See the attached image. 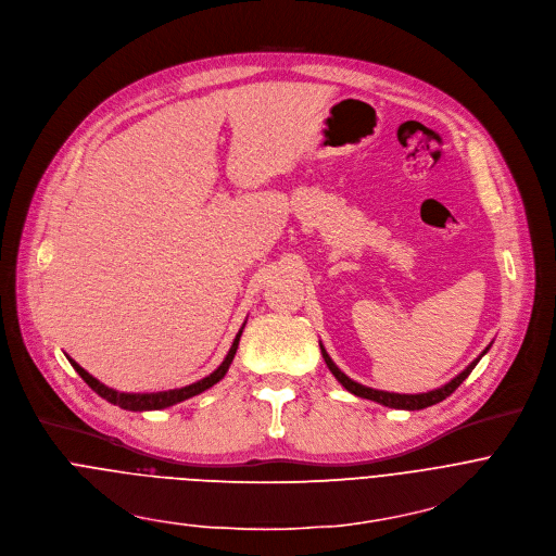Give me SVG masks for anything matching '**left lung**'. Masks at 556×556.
I'll list each match as a JSON object with an SVG mask.
<instances>
[{
  "mask_svg": "<svg viewBox=\"0 0 556 556\" xmlns=\"http://www.w3.org/2000/svg\"><path fill=\"white\" fill-rule=\"evenodd\" d=\"M488 349H490V344L485 346V351L477 357V359H472L464 371L459 374V376H455L451 382H446L444 387H440V389H433V391H428V393H415V395H408V393H389V391H378V389H371V387H364V384H359V382H355V380H351L349 376H344L340 368L336 366V362L329 357V353H327V349L323 346V342H320V351H323V357H325V362H327V366H329V371L336 376V380L349 391V393H353V395H357V397H364V400H374V402H378V404H382V406H389V408H402V410H421V408H426V406H433V404H438V402H442V400H446L470 374H472V368L477 366V362L488 353Z\"/></svg>",
  "mask_w": 556,
  "mask_h": 556,
  "instance_id": "obj_1",
  "label": "left lung"
}]
</instances>
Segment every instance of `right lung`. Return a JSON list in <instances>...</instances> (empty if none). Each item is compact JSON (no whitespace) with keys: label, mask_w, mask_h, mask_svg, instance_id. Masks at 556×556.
Wrapping results in <instances>:
<instances>
[{"label":"right lung","mask_w":556,"mask_h":556,"mask_svg":"<svg viewBox=\"0 0 556 556\" xmlns=\"http://www.w3.org/2000/svg\"><path fill=\"white\" fill-rule=\"evenodd\" d=\"M242 329H244V325H242L240 331L236 333V338H233V342H231V346H229L225 359L220 362V366L216 368V371H212L207 378H203V380H199V382H194V384L180 387V389H169V391H159V393H121V391H114V389L101 384L97 378H92V376L86 371V368H81L73 357H68V355H66V357H68V362L73 364L75 371L81 376V380H84L97 395H101L103 400H108L110 404L121 406V408H126V410H161V408L174 406V404H178V402L190 400V397H194V395H199V393L212 389L214 384H218V382L225 378L227 368H229V364H231V359H233V355H236V349H238Z\"/></svg>","instance_id":"right-lung-1"}]
</instances>
